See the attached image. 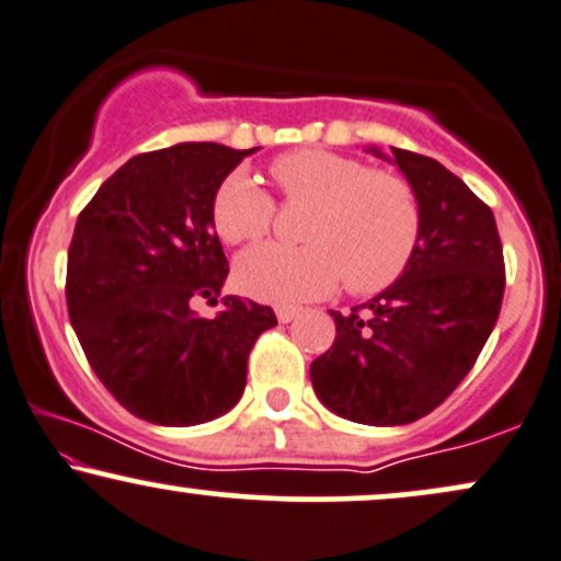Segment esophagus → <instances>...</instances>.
<instances>
[{
	"instance_id": "34e87169",
	"label": "esophagus",
	"mask_w": 561,
	"mask_h": 561,
	"mask_svg": "<svg viewBox=\"0 0 561 561\" xmlns=\"http://www.w3.org/2000/svg\"><path fill=\"white\" fill-rule=\"evenodd\" d=\"M300 316V308L295 306H276V319H279V323H289L293 319H298Z\"/></svg>"
}]
</instances>
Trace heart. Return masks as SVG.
Returning a JSON list of instances; mask_svg holds the SVG:
<instances>
[{
    "mask_svg": "<svg viewBox=\"0 0 561 561\" xmlns=\"http://www.w3.org/2000/svg\"><path fill=\"white\" fill-rule=\"evenodd\" d=\"M268 174L287 204H306L300 245L266 242L234 263L245 295L268 302H302L332 293L374 295L400 279L421 238V201L394 172L342 153L302 148L282 153ZM274 201L245 172L216 187L211 225L227 245L253 242L268 232Z\"/></svg>",
    "mask_w": 561,
    "mask_h": 561,
    "instance_id": "1",
    "label": "heart"
}]
</instances>
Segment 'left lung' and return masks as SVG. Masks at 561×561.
<instances>
[{
  "mask_svg": "<svg viewBox=\"0 0 561 561\" xmlns=\"http://www.w3.org/2000/svg\"><path fill=\"white\" fill-rule=\"evenodd\" d=\"M391 157L421 201L417 248L374 300L329 310L334 345L310 363L319 400L366 426L413 423L447 400L476 366L504 298L491 208L436 159L404 148Z\"/></svg>",
  "mask_w": 561,
  "mask_h": 561,
  "instance_id": "1",
  "label": "left lung"
}]
</instances>
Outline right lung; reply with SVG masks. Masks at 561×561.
Segmentation results:
<instances>
[{"mask_svg": "<svg viewBox=\"0 0 561 561\" xmlns=\"http://www.w3.org/2000/svg\"><path fill=\"white\" fill-rule=\"evenodd\" d=\"M248 151L178 144L119 167L80 211L67 251V313L93 374L127 413L195 426L234 408L248 355L276 327L268 306L221 298L229 274L211 225L216 187Z\"/></svg>", "mask_w": 561, "mask_h": 561, "instance_id": "add662e5", "label": "right lung"}]
</instances>
